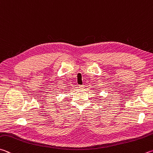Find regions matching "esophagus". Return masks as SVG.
Masks as SVG:
<instances>
[{
	"label": "esophagus",
	"mask_w": 153,
	"mask_h": 153,
	"mask_svg": "<svg viewBox=\"0 0 153 153\" xmlns=\"http://www.w3.org/2000/svg\"><path fill=\"white\" fill-rule=\"evenodd\" d=\"M80 90H83V89L84 88V85H79V87H78Z\"/></svg>",
	"instance_id": "1"
}]
</instances>
